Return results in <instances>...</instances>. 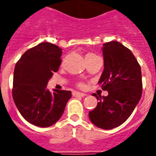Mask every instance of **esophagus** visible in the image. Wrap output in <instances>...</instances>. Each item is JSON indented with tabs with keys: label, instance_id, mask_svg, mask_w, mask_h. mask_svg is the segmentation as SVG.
<instances>
[{
	"label": "esophagus",
	"instance_id": "34e87169",
	"mask_svg": "<svg viewBox=\"0 0 156 156\" xmlns=\"http://www.w3.org/2000/svg\"><path fill=\"white\" fill-rule=\"evenodd\" d=\"M73 97H84V96H86V94L78 91H73Z\"/></svg>",
	"mask_w": 156,
	"mask_h": 156
}]
</instances>
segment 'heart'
<instances>
[{
    "instance_id": "heart-1",
    "label": "heart",
    "mask_w": 156,
    "mask_h": 156,
    "mask_svg": "<svg viewBox=\"0 0 156 156\" xmlns=\"http://www.w3.org/2000/svg\"><path fill=\"white\" fill-rule=\"evenodd\" d=\"M96 55H95V54H94V53H88V54H87V55H86V59H90V58H94V57H96ZM77 86L78 87H83V83H81V82H80V83H77Z\"/></svg>"
}]
</instances>
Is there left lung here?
<instances>
[{"mask_svg": "<svg viewBox=\"0 0 156 156\" xmlns=\"http://www.w3.org/2000/svg\"><path fill=\"white\" fill-rule=\"evenodd\" d=\"M103 46L104 70L98 83L108 94H92L99 102L89 112V118L98 127L110 129L132 114L142 94V78L140 65L129 49L117 41Z\"/></svg>", "mask_w": 156, "mask_h": 156, "instance_id": "obj_1", "label": "left lung"}]
</instances>
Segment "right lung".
I'll return each mask as SVG.
<instances>
[{
  "instance_id": "add662e5",
  "label": "right lung",
  "mask_w": 156,
  "mask_h": 156,
  "mask_svg": "<svg viewBox=\"0 0 156 156\" xmlns=\"http://www.w3.org/2000/svg\"><path fill=\"white\" fill-rule=\"evenodd\" d=\"M62 49L41 43L23 54L14 70L12 97L27 122L41 127L55 123L71 98L70 90L47 89L48 80L62 63Z\"/></svg>"
}]
</instances>
